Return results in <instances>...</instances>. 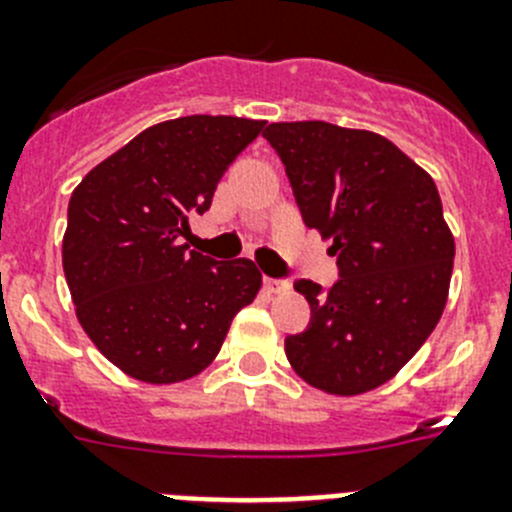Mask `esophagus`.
Instances as JSON below:
<instances>
[{
    "mask_svg": "<svg viewBox=\"0 0 512 512\" xmlns=\"http://www.w3.org/2000/svg\"><path fill=\"white\" fill-rule=\"evenodd\" d=\"M265 288L270 290V293H283V290L290 288L288 280H278V278H265Z\"/></svg>",
    "mask_w": 512,
    "mask_h": 512,
    "instance_id": "esophagus-1",
    "label": "esophagus"
}]
</instances>
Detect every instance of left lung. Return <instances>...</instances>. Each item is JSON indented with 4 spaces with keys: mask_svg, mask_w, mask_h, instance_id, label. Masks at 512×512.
Here are the masks:
<instances>
[{
    "mask_svg": "<svg viewBox=\"0 0 512 512\" xmlns=\"http://www.w3.org/2000/svg\"><path fill=\"white\" fill-rule=\"evenodd\" d=\"M262 137L339 265L329 290L296 283L311 321L285 339L290 367L331 395L380 388L421 349L449 296L454 237L434 178L367 130L275 122Z\"/></svg>",
    "mask_w": 512,
    "mask_h": 512,
    "instance_id": "8db88e82",
    "label": "left lung"
}]
</instances>
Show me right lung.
Wrapping results in <instances>:
<instances>
[{"label": "right lung", "instance_id": "add662e5", "mask_svg": "<svg viewBox=\"0 0 512 512\" xmlns=\"http://www.w3.org/2000/svg\"><path fill=\"white\" fill-rule=\"evenodd\" d=\"M262 127L209 114L153 124L71 193L63 273L78 321L124 375L153 385L199 375L255 301V262H216L178 237Z\"/></svg>", "mask_w": 512, "mask_h": 512}]
</instances>
